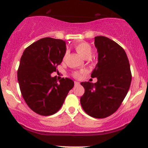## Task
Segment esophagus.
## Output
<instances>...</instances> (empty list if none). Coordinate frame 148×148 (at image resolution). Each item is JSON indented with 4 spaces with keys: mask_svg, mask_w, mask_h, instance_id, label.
Masks as SVG:
<instances>
[{
    "mask_svg": "<svg viewBox=\"0 0 148 148\" xmlns=\"http://www.w3.org/2000/svg\"><path fill=\"white\" fill-rule=\"evenodd\" d=\"M79 84H80V83H79V82H74V85H75V86H78V85H79Z\"/></svg>",
    "mask_w": 148,
    "mask_h": 148,
    "instance_id": "1",
    "label": "esophagus"
}]
</instances>
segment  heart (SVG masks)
I'll return each mask as SVG.
<instances>
[{"instance_id":"obj_1","label":"heart","mask_w":148,"mask_h":148,"mask_svg":"<svg viewBox=\"0 0 148 148\" xmlns=\"http://www.w3.org/2000/svg\"><path fill=\"white\" fill-rule=\"evenodd\" d=\"M74 48H75L76 51L84 59H88L91 57L92 55V48L90 45L86 42H81V43H78L74 45ZM65 56H64L63 59L64 60ZM81 72H74L73 73V76L75 78H79L81 76Z\"/></svg>"}]
</instances>
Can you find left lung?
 Wrapping results in <instances>:
<instances>
[{
	"label": "left lung",
	"instance_id": "1",
	"mask_svg": "<svg viewBox=\"0 0 148 148\" xmlns=\"http://www.w3.org/2000/svg\"><path fill=\"white\" fill-rule=\"evenodd\" d=\"M98 63L91 77L98 82H82L85 92L81 97L82 108L89 116L108 117L119 108L129 90L131 72L126 52L119 44L105 36L95 37Z\"/></svg>",
	"mask_w": 148,
	"mask_h": 148
}]
</instances>
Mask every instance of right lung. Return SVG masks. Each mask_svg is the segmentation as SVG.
<instances>
[{
    "label": "right lung",
    "instance_id": "obj_1",
    "mask_svg": "<svg viewBox=\"0 0 148 148\" xmlns=\"http://www.w3.org/2000/svg\"><path fill=\"white\" fill-rule=\"evenodd\" d=\"M66 49L64 40L47 37L27 47L21 58L17 71L19 88L27 105L38 114L56 113L74 87L70 79L58 82L51 77L61 64Z\"/></svg>",
    "mask_w": 148,
    "mask_h": 148
}]
</instances>
